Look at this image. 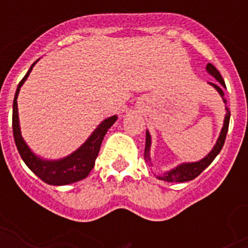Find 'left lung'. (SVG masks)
I'll return each mask as SVG.
<instances>
[{"label": "left lung", "mask_w": 248, "mask_h": 248, "mask_svg": "<svg viewBox=\"0 0 248 248\" xmlns=\"http://www.w3.org/2000/svg\"><path fill=\"white\" fill-rule=\"evenodd\" d=\"M206 70H207L208 74H211V76L217 79L218 82H215V83H211V82H208L211 86L217 90V92L220 94V97L223 98V102H226V99H224V93L223 89H226V83H224L223 78L220 76V73L217 70V67L211 63H207L206 66ZM226 117H224V122H223V127L220 130V134L218 137V140H217V143L213 147V150L208 153L207 155L204 156L203 159L198 162H188V163H181V165H178L177 167H174L171 169L170 171H166L163 175H158V179H162V181H166V182H187V181H192V179H195V178L201 174V172L211 165V162L215 159V156L218 155L220 150H222V147L224 145V140H226V135H227V131H229V124H230V110L226 108ZM150 147H151V135L149 131H146V146H145V154H143V158H145V161L151 165V158H150Z\"/></svg>", "instance_id": "obj_1"}]
</instances>
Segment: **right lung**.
I'll list each match as a JSON object with an SVG mask.
<instances>
[{
  "mask_svg": "<svg viewBox=\"0 0 248 248\" xmlns=\"http://www.w3.org/2000/svg\"><path fill=\"white\" fill-rule=\"evenodd\" d=\"M37 63V61L30 66L29 71L26 73V76L22 78V81L19 82L16 95L13 101V135L14 142L17 146L19 155L24 159L26 166L29 167L31 171L34 172L37 177L42 179L47 185L53 186H63V185H70V183L78 182L81 179L89 175V172L92 171L93 167L95 165L98 153L102 145L103 137L106 135L108 130L115 124L117 115L108 117L103 119L101 124H98V127L92 133V135L85 140V143L78 147L74 153H71L70 155L61 158V159H44L41 156L35 155L33 151L30 150V147L26 145V142L21 135V127H19V118H18V106H17V98L21 86L24 85V82L28 79L30 71L33 69V66Z\"/></svg>",
  "mask_w": 248,
  "mask_h": 248,
  "instance_id": "1",
  "label": "right lung"
}]
</instances>
